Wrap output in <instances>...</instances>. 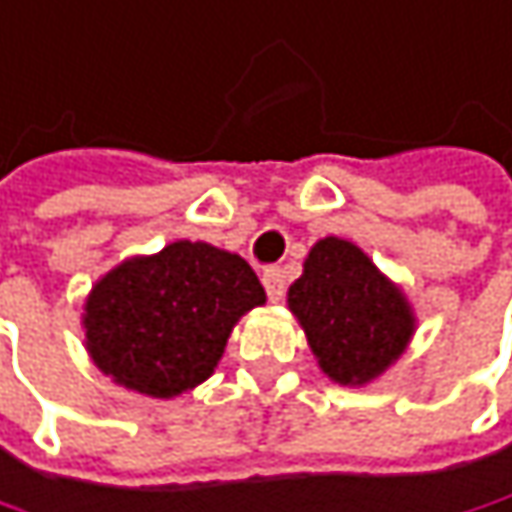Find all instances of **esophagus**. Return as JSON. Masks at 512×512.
<instances>
[{
	"label": "esophagus",
	"instance_id": "34e87169",
	"mask_svg": "<svg viewBox=\"0 0 512 512\" xmlns=\"http://www.w3.org/2000/svg\"><path fill=\"white\" fill-rule=\"evenodd\" d=\"M263 287H266L269 302H281L284 293H287V275H284V269H281V266L263 269Z\"/></svg>",
	"mask_w": 512,
	"mask_h": 512
}]
</instances>
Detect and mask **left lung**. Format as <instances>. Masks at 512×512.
I'll return each instance as SVG.
<instances>
[{"instance_id": "8db88e82", "label": "left lung", "mask_w": 512, "mask_h": 512, "mask_svg": "<svg viewBox=\"0 0 512 512\" xmlns=\"http://www.w3.org/2000/svg\"><path fill=\"white\" fill-rule=\"evenodd\" d=\"M287 302L319 369L343 387L375 381L404 354L416 331L404 293L340 237H325L310 249Z\"/></svg>"}]
</instances>
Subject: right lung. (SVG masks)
I'll return each instance as SVG.
<instances>
[{
    "instance_id": "obj_1",
    "label": "right lung",
    "mask_w": 512,
    "mask_h": 512,
    "mask_svg": "<svg viewBox=\"0 0 512 512\" xmlns=\"http://www.w3.org/2000/svg\"><path fill=\"white\" fill-rule=\"evenodd\" d=\"M263 302L243 257L178 240L96 281L84 302V340L119 387L172 398L213 375L237 319Z\"/></svg>"
}]
</instances>
